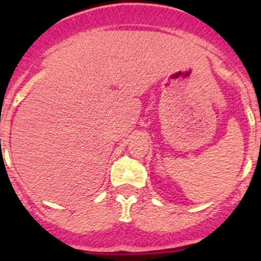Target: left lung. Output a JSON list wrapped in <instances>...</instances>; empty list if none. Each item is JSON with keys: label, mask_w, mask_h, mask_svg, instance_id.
<instances>
[{"label": "left lung", "mask_w": 261, "mask_h": 261, "mask_svg": "<svg viewBox=\"0 0 261 261\" xmlns=\"http://www.w3.org/2000/svg\"><path fill=\"white\" fill-rule=\"evenodd\" d=\"M260 121H261V117H260ZM260 145H261V140H260Z\"/></svg>", "instance_id": "1"}]
</instances>
